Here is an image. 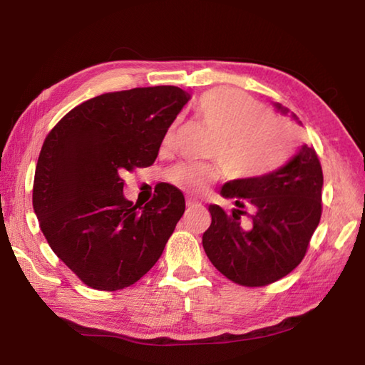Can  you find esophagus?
I'll return each instance as SVG.
<instances>
[{"mask_svg":"<svg viewBox=\"0 0 365 365\" xmlns=\"http://www.w3.org/2000/svg\"><path fill=\"white\" fill-rule=\"evenodd\" d=\"M195 205H199V200L195 199V197H187V207L191 208V207H195Z\"/></svg>","mask_w":365,"mask_h":365,"instance_id":"34e87169","label":"esophagus"}]
</instances>
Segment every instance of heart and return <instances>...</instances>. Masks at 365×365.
<instances>
[{"label": "heart", "instance_id": "1", "mask_svg": "<svg viewBox=\"0 0 365 365\" xmlns=\"http://www.w3.org/2000/svg\"><path fill=\"white\" fill-rule=\"evenodd\" d=\"M262 106L234 89H212L199 98L196 114L204 125L218 135L215 153L222 173L235 180L260 177L279 168L294 145V130L276 115L262 114ZM170 128L165 144L173 141ZM218 169L208 163H182L170 169V182L190 192L210 185Z\"/></svg>", "mask_w": 365, "mask_h": 365}]
</instances>
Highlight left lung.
<instances>
[{
	"instance_id": "1",
	"label": "left lung",
	"mask_w": 365,
	"mask_h": 365,
	"mask_svg": "<svg viewBox=\"0 0 365 365\" xmlns=\"http://www.w3.org/2000/svg\"><path fill=\"white\" fill-rule=\"evenodd\" d=\"M277 113L289 108L274 102ZM292 119L302 125L297 114ZM323 173L314 147L302 144L297 153L271 173L247 180H230L220 195L235 208L227 213L210 205L212 224L204 232L207 257L230 281L262 287L287 276L299 265L322 216ZM246 205L250 218L241 216Z\"/></svg>"
}]
</instances>
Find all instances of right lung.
Masks as SVG:
<instances>
[{
    "mask_svg": "<svg viewBox=\"0 0 365 365\" xmlns=\"http://www.w3.org/2000/svg\"><path fill=\"white\" fill-rule=\"evenodd\" d=\"M190 98L175 86L110 92L75 106L45 138L34 213L53 252L92 289L139 281L182 218V191L161 183L150 202L133 205L123 197L120 173L152 165Z\"/></svg>",
    "mask_w": 365,
    "mask_h": 365,
    "instance_id": "obj_1",
    "label": "right lung"
}]
</instances>
